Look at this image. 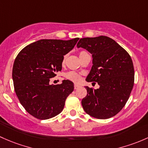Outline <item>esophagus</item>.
<instances>
[{
    "label": "esophagus",
    "mask_w": 148,
    "mask_h": 148,
    "mask_svg": "<svg viewBox=\"0 0 148 148\" xmlns=\"http://www.w3.org/2000/svg\"><path fill=\"white\" fill-rule=\"evenodd\" d=\"M79 88H80V85H74V88H75V90L78 89Z\"/></svg>",
    "instance_id": "obj_1"
}]
</instances>
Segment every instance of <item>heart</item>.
<instances>
[{
    "label": "heart",
    "mask_w": 148,
    "mask_h": 148,
    "mask_svg": "<svg viewBox=\"0 0 148 148\" xmlns=\"http://www.w3.org/2000/svg\"><path fill=\"white\" fill-rule=\"evenodd\" d=\"M84 53H85V52H84V51L80 52V55H79V56H80V57ZM65 58H66V56H64L63 59V62H62L63 65H64L65 63ZM65 77H66V78L68 79V80H71V81L74 82V83H79V82L81 80V76H80L78 73H77L73 72V71H70V72L67 73L65 74Z\"/></svg>",
    "instance_id": "obj_1"
}]
</instances>
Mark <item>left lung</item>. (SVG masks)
Listing matches in <instances>:
<instances>
[{"label": "left lung", "instance_id": "1", "mask_svg": "<svg viewBox=\"0 0 148 148\" xmlns=\"http://www.w3.org/2000/svg\"><path fill=\"white\" fill-rule=\"evenodd\" d=\"M92 54V66L87 82L100 85L86 86L87 95L81 103L87 114L97 119L115 116L127 103L134 85L132 60L127 51L107 36L83 38L77 44Z\"/></svg>", "mask_w": 148, "mask_h": 148}]
</instances>
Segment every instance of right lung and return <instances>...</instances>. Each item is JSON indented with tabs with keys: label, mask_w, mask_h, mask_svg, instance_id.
Wrapping results in <instances>:
<instances>
[{
	"label": "right lung",
	"mask_w": 148,
	"mask_h": 148,
	"mask_svg": "<svg viewBox=\"0 0 148 148\" xmlns=\"http://www.w3.org/2000/svg\"><path fill=\"white\" fill-rule=\"evenodd\" d=\"M79 38L68 40L42 39L27 45L15 59L13 67L15 92L25 110L35 118L47 120L63 111L74 84L64 80L51 85L50 79L62 70L63 56L69 53Z\"/></svg>",
	"instance_id": "add662e5"
}]
</instances>
